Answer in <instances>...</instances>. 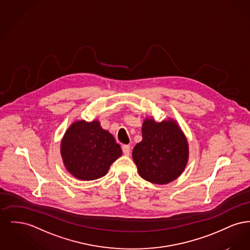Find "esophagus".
Here are the masks:
<instances>
[{
	"label": "esophagus",
	"mask_w": 250,
	"mask_h": 250,
	"mask_svg": "<svg viewBox=\"0 0 250 250\" xmlns=\"http://www.w3.org/2000/svg\"><path fill=\"white\" fill-rule=\"evenodd\" d=\"M122 149H123V153L125 154V155H130V151L131 148L129 145H123V147H122Z\"/></svg>",
	"instance_id": "esophagus-1"
}]
</instances>
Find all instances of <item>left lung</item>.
I'll list each match as a JSON object with an SVG mask.
<instances>
[{"label":"left lung","instance_id":"8db88e82","mask_svg":"<svg viewBox=\"0 0 250 250\" xmlns=\"http://www.w3.org/2000/svg\"><path fill=\"white\" fill-rule=\"evenodd\" d=\"M143 141L133 149L132 157L142 178L156 185H167L185 170L189 147L186 135L175 120L143 121Z\"/></svg>","mask_w":250,"mask_h":250}]
</instances>
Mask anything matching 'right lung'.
<instances>
[{
	"label": "right lung",
	"instance_id": "obj_1",
	"mask_svg": "<svg viewBox=\"0 0 250 250\" xmlns=\"http://www.w3.org/2000/svg\"><path fill=\"white\" fill-rule=\"evenodd\" d=\"M60 151L67 171L83 181L105 176L123 154L113 136L101 127L98 120L73 122L62 139Z\"/></svg>",
	"mask_w": 250,
	"mask_h": 250
}]
</instances>
